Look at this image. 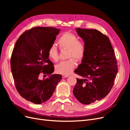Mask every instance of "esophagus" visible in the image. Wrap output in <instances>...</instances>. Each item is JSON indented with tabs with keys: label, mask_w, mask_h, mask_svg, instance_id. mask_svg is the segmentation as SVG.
<instances>
[{
	"label": "esophagus",
	"mask_w": 130,
	"mask_h": 130,
	"mask_svg": "<svg viewBox=\"0 0 130 130\" xmlns=\"http://www.w3.org/2000/svg\"><path fill=\"white\" fill-rule=\"evenodd\" d=\"M68 76H69L68 75H64V74L62 75V77L63 78H66V77H67Z\"/></svg>",
	"instance_id": "1"
}]
</instances>
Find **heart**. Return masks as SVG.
I'll use <instances>...</instances> for the list:
<instances>
[{"mask_svg":"<svg viewBox=\"0 0 130 130\" xmlns=\"http://www.w3.org/2000/svg\"><path fill=\"white\" fill-rule=\"evenodd\" d=\"M58 45L61 49H68V57L69 59L62 61L55 66L56 71L61 74L67 75L75 68L76 60L81 61L84 59L86 51L84 42L78 40L76 35L70 32H66L58 39ZM48 57L54 62L59 60V54L55 45L51 46L48 51ZM72 58H71V57Z\"/></svg>","mask_w":130,"mask_h":130,"instance_id":"1","label":"heart"}]
</instances>
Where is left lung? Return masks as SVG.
Here are the masks:
<instances>
[{
    "label": "left lung",
    "mask_w": 130,
    "mask_h": 130,
    "mask_svg": "<svg viewBox=\"0 0 130 130\" xmlns=\"http://www.w3.org/2000/svg\"><path fill=\"white\" fill-rule=\"evenodd\" d=\"M76 30L83 39L86 51L82 63L74 71L83 78H76L73 94L81 103L88 105L103 99L111 91L118 68L107 36L96 29Z\"/></svg>",
    "instance_id": "left-lung-1"
}]
</instances>
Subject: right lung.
I'll return each mask as SVG.
<instances>
[{"label":"right lung","instance_id":"1","mask_svg":"<svg viewBox=\"0 0 130 130\" xmlns=\"http://www.w3.org/2000/svg\"><path fill=\"white\" fill-rule=\"evenodd\" d=\"M60 30L52 27H35L23 33L17 40L11 58V69L15 88L21 96L41 104L52 96L62 79L53 74L54 67L48 55ZM41 74L49 76L41 80Z\"/></svg>","mask_w":130,"mask_h":130}]
</instances>
